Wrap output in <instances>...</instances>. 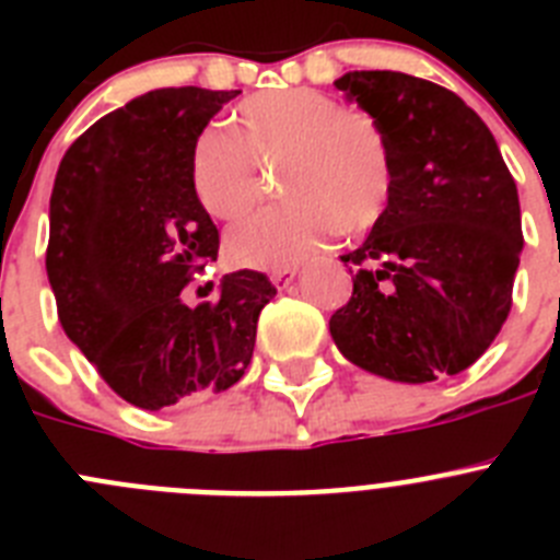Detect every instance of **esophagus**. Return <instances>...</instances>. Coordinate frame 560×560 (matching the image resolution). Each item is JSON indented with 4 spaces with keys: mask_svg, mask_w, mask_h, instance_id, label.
I'll return each instance as SVG.
<instances>
[{
    "mask_svg": "<svg viewBox=\"0 0 560 560\" xmlns=\"http://www.w3.org/2000/svg\"><path fill=\"white\" fill-rule=\"evenodd\" d=\"M294 275H296V266H283V269H271L269 280L275 285H285V283H291V280H294Z\"/></svg>",
    "mask_w": 560,
    "mask_h": 560,
    "instance_id": "34e87169",
    "label": "esophagus"
}]
</instances>
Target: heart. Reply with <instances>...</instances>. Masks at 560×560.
<instances>
[{"mask_svg": "<svg viewBox=\"0 0 560 560\" xmlns=\"http://www.w3.org/2000/svg\"><path fill=\"white\" fill-rule=\"evenodd\" d=\"M235 133L207 128L192 148V190L221 221H235L264 196L257 160L285 162L289 205L266 210L226 235V255L246 269H283L319 249L330 230L361 235L384 215L393 153L368 112L323 89H269L235 108Z\"/></svg>", "mask_w": 560, "mask_h": 560, "instance_id": "b5f03b06", "label": "heart"}]
</instances>
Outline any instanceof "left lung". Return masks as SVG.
<instances>
[{"instance_id": "1", "label": "left lung", "mask_w": 560, "mask_h": 560, "mask_svg": "<svg viewBox=\"0 0 560 560\" xmlns=\"http://www.w3.org/2000/svg\"><path fill=\"white\" fill-rule=\"evenodd\" d=\"M387 133L393 192L359 249L353 296L330 316L355 368L404 384L457 375L513 305L522 210L479 114L423 78L361 69L334 83Z\"/></svg>"}]
</instances>
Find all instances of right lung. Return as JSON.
I'll return each instance as SVG.
<instances>
[{"label":"right lung","mask_w":560,"mask_h":560,"mask_svg":"<svg viewBox=\"0 0 560 560\" xmlns=\"http://www.w3.org/2000/svg\"><path fill=\"white\" fill-rule=\"evenodd\" d=\"M241 92L156 89L106 114L63 153L49 199L47 277L58 319L122 400L162 409L241 381L257 316L277 294L241 269L219 303L182 289L219 255V230L192 190V148Z\"/></svg>","instance_id":"add662e5"}]
</instances>
